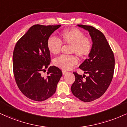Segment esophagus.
<instances>
[{
	"instance_id": "obj_1",
	"label": "esophagus",
	"mask_w": 127,
	"mask_h": 127,
	"mask_svg": "<svg viewBox=\"0 0 127 127\" xmlns=\"http://www.w3.org/2000/svg\"><path fill=\"white\" fill-rule=\"evenodd\" d=\"M67 73V71H64V70H63V74H65Z\"/></svg>"
}]
</instances>
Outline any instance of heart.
Here are the masks:
<instances>
[{"instance_id": "b5f03b06", "label": "heart", "mask_w": 127, "mask_h": 127, "mask_svg": "<svg viewBox=\"0 0 127 127\" xmlns=\"http://www.w3.org/2000/svg\"><path fill=\"white\" fill-rule=\"evenodd\" d=\"M61 41L55 36H51L47 41V47L51 53L58 55L61 53L63 44L71 45L70 54H74L81 60L88 57L92 50L91 39L85 36L83 32L79 29L72 28L62 31L60 33ZM77 60L73 55L62 56L54 60L56 66L63 70H68L77 64Z\"/></svg>"}]
</instances>
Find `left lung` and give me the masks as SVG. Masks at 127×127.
Wrapping results in <instances>:
<instances>
[{
	"instance_id": "8db88e82",
	"label": "left lung",
	"mask_w": 127,
	"mask_h": 127,
	"mask_svg": "<svg viewBox=\"0 0 127 127\" xmlns=\"http://www.w3.org/2000/svg\"><path fill=\"white\" fill-rule=\"evenodd\" d=\"M78 26L89 32L93 41L92 50L88 59L79 66L88 76L74 71L75 81L71 91L80 100L89 102L102 96L111 84L115 68V57L102 32L90 25Z\"/></svg>"
}]
</instances>
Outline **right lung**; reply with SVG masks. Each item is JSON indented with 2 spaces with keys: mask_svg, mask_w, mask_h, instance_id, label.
Returning <instances> with one entry per match:
<instances>
[{
  "mask_svg": "<svg viewBox=\"0 0 127 127\" xmlns=\"http://www.w3.org/2000/svg\"><path fill=\"white\" fill-rule=\"evenodd\" d=\"M60 26H32L15 44L13 53L15 82L21 92L31 100L41 102L53 96L62 76V70L53 65L48 68L46 76L42 74L51 61L47 41Z\"/></svg>",
  "mask_w": 127,
  "mask_h": 127,
  "instance_id": "right-lung-1",
  "label": "right lung"
}]
</instances>
